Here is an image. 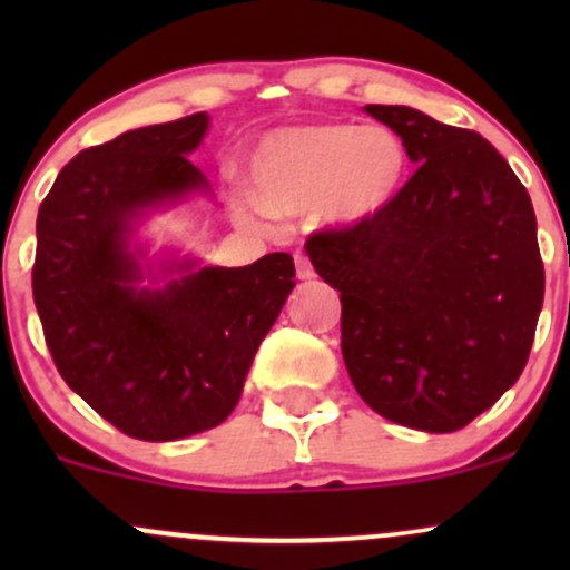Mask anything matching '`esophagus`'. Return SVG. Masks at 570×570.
I'll return each mask as SVG.
<instances>
[{
    "instance_id": "esophagus-1",
    "label": "esophagus",
    "mask_w": 570,
    "mask_h": 570,
    "mask_svg": "<svg viewBox=\"0 0 570 570\" xmlns=\"http://www.w3.org/2000/svg\"><path fill=\"white\" fill-rule=\"evenodd\" d=\"M294 267H297V278L307 281V278H313V276H316V271H313L311 259H307L303 252H297V254H294Z\"/></svg>"
}]
</instances>
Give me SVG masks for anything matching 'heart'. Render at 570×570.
Instances as JSON below:
<instances>
[{
    "instance_id": "obj_1",
    "label": "heart",
    "mask_w": 570,
    "mask_h": 570,
    "mask_svg": "<svg viewBox=\"0 0 570 570\" xmlns=\"http://www.w3.org/2000/svg\"><path fill=\"white\" fill-rule=\"evenodd\" d=\"M407 171L404 144L391 128L316 122L267 134L252 155L257 195L238 193L246 222L267 214L299 217L316 208L330 225H358L381 214Z\"/></svg>"
}]
</instances>
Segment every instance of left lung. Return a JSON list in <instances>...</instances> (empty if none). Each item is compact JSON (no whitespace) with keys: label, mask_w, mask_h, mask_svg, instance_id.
Instances as JSON below:
<instances>
[{"label":"left lung","mask_w":570,"mask_h":570,"mask_svg":"<svg viewBox=\"0 0 570 570\" xmlns=\"http://www.w3.org/2000/svg\"><path fill=\"white\" fill-rule=\"evenodd\" d=\"M415 174L358 225L305 240L340 292L353 389L399 426L448 434L522 375L544 303L531 195L480 134L370 104Z\"/></svg>","instance_id":"obj_1"}]
</instances>
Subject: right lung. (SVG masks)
Wrapping results in <instances>:
<instances>
[{"mask_svg": "<svg viewBox=\"0 0 570 570\" xmlns=\"http://www.w3.org/2000/svg\"><path fill=\"white\" fill-rule=\"evenodd\" d=\"M206 128L198 112L82 149L37 214L31 289L50 356L104 421L144 442L185 440L230 415L294 289L284 252L246 267L185 263L163 289L136 286L134 225L208 187L187 160Z\"/></svg>", "mask_w": 570, "mask_h": 570, "instance_id": "add662e5", "label": "right lung"}]
</instances>
